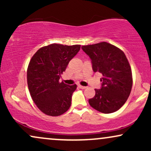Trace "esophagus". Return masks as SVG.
<instances>
[{"label": "esophagus", "instance_id": "34e87169", "mask_svg": "<svg viewBox=\"0 0 151 151\" xmlns=\"http://www.w3.org/2000/svg\"><path fill=\"white\" fill-rule=\"evenodd\" d=\"M78 86H79V87L80 88V89H86V88H87V87H86V86H81V85H79H79H78Z\"/></svg>", "mask_w": 151, "mask_h": 151}]
</instances>
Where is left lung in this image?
Listing matches in <instances>:
<instances>
[{
	"instance_id": "1",
	"label": "left lung",
	"mask_w": 151,
	"mask_h": 151,
	"mask_svg": "<svg viewBox=\"0 0 151 151\" xmlns=\"http://www.w3.org/2000/svg\"><path fill=\"white\" fill-rule=\"evenodd\" d=\"M89 57L93 72H99L101 89H95V96L89 99L90 106L98 111H116L129 98L133 84L132 72L125 54L108 42L81 46Z\"/></svg>"
}]
</instances>
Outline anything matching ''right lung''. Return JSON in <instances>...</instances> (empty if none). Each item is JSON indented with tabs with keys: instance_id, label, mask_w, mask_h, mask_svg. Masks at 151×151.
Instances as JSON below:
<instances>
[{
	"instance_id": "obj_1",
	"label": "right lung",
	"mask_w": 151,
	"mask_h": 151,
	"mask_svg": "<svg viewBox=\"0 0 151 151\" xmlns=\"http://www.w3.org/2000/svg\"><path fill=\"white\" fill-rule=\"evenodd\" d=\"M80 47L54 43L38 50L30 60L27 86L35 104L47 115L58 116L70 109L77 85H67L59 80Z\"/></svg>"
}]
</instances>
